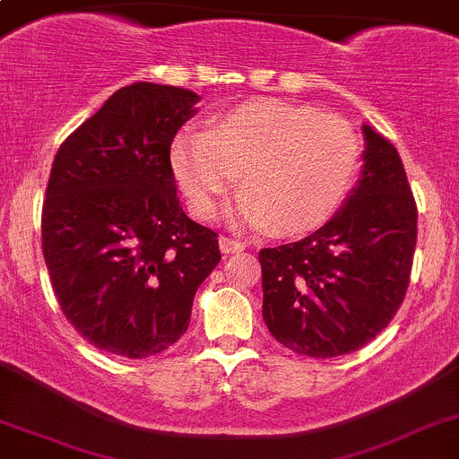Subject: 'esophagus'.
Returning a JSON list of instances; mask_svg holds the SVG:
<instances>
[{
    "label": "esophagus",
    "mask_w": 459,
    "mask_h": 459,
    "mask_svg": "<svg viewBox=\"0 0 459 459\" xmlns=\"http://www.w3.org/2000/svg\"><path fill=\"white\" fill-rule=\"evenodd\" d=\"M246 248V244L244 241H239V239H233V238H220V250L224 255H233V253H241V250Z\"/></svg>",
    "instance_id": "obj_1"
}]
</instances>
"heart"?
Returning a JSON list of instances; mask_svg holds the SVG:
<instances>
[{"label": "heart", "instance_id": "heart-1", "mask_svg": "<svg viewBox=\"0 0 459 459\" xmlns=\"http://www.w3.org/2000/svg\"><path fill=\"white\" fill-rule=\"evenodd\" d=\"M359 139L337 115L259 98L224 110L204 130H180L169 168L189 211L211 218L239 178L233 215L276 235L318 229L349 194Z\"/></svg>", "mask_w": 459, "mask_h": 459}]
</instances>
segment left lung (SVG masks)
Returning <instances> with one entry per match:
<instances>
[{"mask_svg": "<svg viewBox=\"0 0 459 459\" xmlns=\"http://www.w3.org/2000/svg\"><path fill=\"white\" fill-rule=\"evenodd\" d=\"M344 204L309 238L264 248V320L290 351L346 355L390 325L410 285L418 211L394 145L368 124Z\"/></svg>", "mask_w": 459, "mask_h": 459, "instance_id": "obj_1", "label": "left lung"}]
</instances>
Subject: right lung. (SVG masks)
Instances as JSON below:
<instances>
[{"label":"right lung","mask_w":459,"mask_h":459,"mask_svg":"<svg viewBox=\"0 0 459 459\" xmlns=\"http://www.w3.org/2000/svg\"><path fill=\"white\" fill-rule=\"evenodd\" d=\"M200 95L133 82L60 145L43 203V256L60 309L95 349L143 359L187 331L220 264L218 233L189 220L169 145Z\"/></svg>","instance_id":"obj_1"}]
</instances>
